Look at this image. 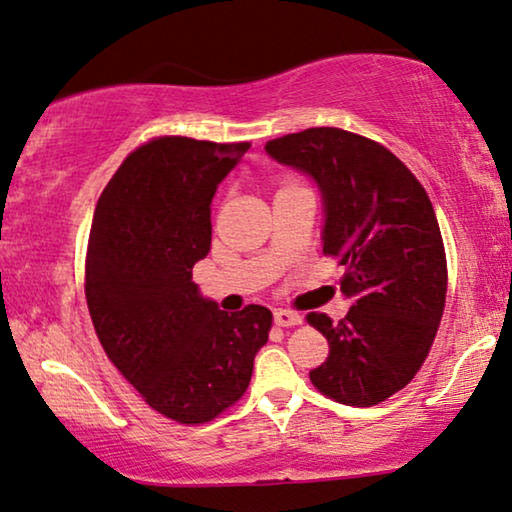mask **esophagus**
I'll return each mask as SVG.
<instances>
[{"instance_id": "34e87169", "label": "esophagus", "mask_w": 512, "mask_h": 512, "mask_svg": "<svg viewBox=\"0 0 512 512\" xmlns=\"http://www.w3.org/2000/svg\"><path fill=\"white\" fill-rule=\"evenodd\" d=\"M273 320H276L278 327H297L304 322V318L297 311H290V308H278L276 313H273Z\"/></svg>"}]
</instances>
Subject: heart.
Masks as SVG:
<instances>
[{
    "label": "heart",
    "instance_id": "heart-1",
    "mask_svg": "<svg viewBox=\"0 0 512 512\" xmlns=\"http://www.w3.org/2000/svg\"><path fill=\"white\" fill-rule=\"evenodd\" d=\"M287 183H292V181H287ZM287 183H283V185H287Z\"/></svg>",
    "mask_w": 512,
    "mask_h": 512
}]
</instances>
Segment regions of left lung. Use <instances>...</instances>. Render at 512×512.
I'll return each mask as SVG.
<instances>
[{"mask_svg": "<svg viewBox=\"0 0 512 512\" xmlns=\"http://www.w3.org/2000/svg\"><path fill=\"white\" fill-rule=\"evenodd\" d=\"M264 148L318 181L322 253L345 266L348 315H306L329 343L311 383L345 406H376L422 369L443 318L448 259L429 194L392 150L338 127L285 134Z\"/></svg>", "mask_w": 512, "mask_h": 512, "instance_id": "1", "label": "left lung"}]
</instances>
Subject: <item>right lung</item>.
<instances>
[{
  "instance_id": "right-lung-1",
  "label": "right lung",
  "mask_w": 512,
  "mask_h": 512,
  "mask_svg": "<svg viewBox=\"0 0 512 512\" xmlns=\"http://www.w3.org/2000/svg\"><path fill=\"white\" fill-rule=\"evenodd\" d=\"M241 143L155 136L104 187L85 253V299L106 357L141 399L178 424H206L250 385L273 315L220 311L192 266L211 250V199Z\"/></svg>"
}]
</instances>
